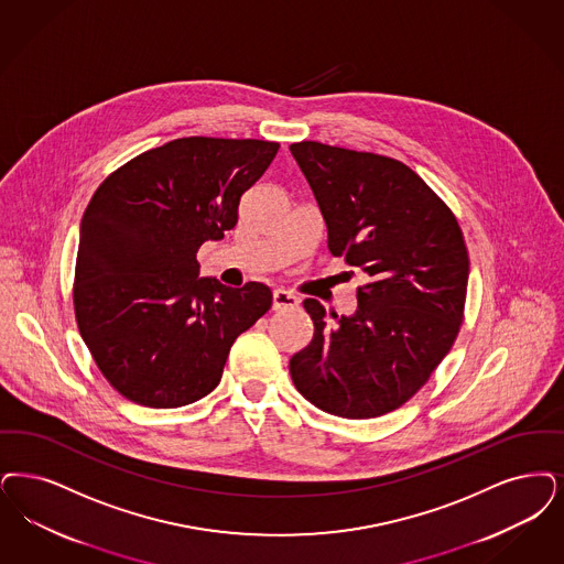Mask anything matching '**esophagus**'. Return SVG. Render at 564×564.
<instances>
[{"mask_svg":"<svg viewBox=\"0 0 564 564\" xmlns=\"http://www.w3.org/2000/svg\"><path fill=\"white\" fill-rule=\"evenodd\" d=\"M300 300L293 293L285 292V290H274L272 292V308L274 311H292L297 308Z\"/></svg>","mask_w":564,"mask_h":564,"instance_id":"1","label":"esophagus"}]
</instances>
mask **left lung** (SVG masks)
Segmentation results:
<instances>
[{
	"mask_svg": "<svg viewBox=\"0 0 564 564\" xmlns=\"http://www.w3.org/2000/svg\"><path fill=\"white\" fill-rule=\"evenodd\" d=\"M327 225V248L359 267L355 315L332 323L304 300L315 323L290 373L313 405L348 420L406 403L445 359L464 321L470 260L445 202L397 159L313 140L290 147Z\"/></svg>",
	"mask_w": 564,
	"mask_h": 564,
	"instance_id": "left-lung-1",
	"label": "left lung"
}]
</instances>
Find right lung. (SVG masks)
Listing matches in <instances>:
<instances>
[{
    "label": "right lung",
    "instance_id": "obj_1",
    "mask_svg": "<svg viewBox=\"0 0 564 564\" xmlns=\"http://www.w3.org/2000/svg\"><path fill=\"white\" fill-rule=\"evenodd\" d=\"M279 142L178 138L102 182L79 228L73 304L79 334L119 394L174 409L209 394L232 341L272 304L264 283L241 290L199 276L197 251L237 225L241 195Z\"/></svg>",
    "mask_w": 564,
    "mask_h": 564
}]
</instances>
